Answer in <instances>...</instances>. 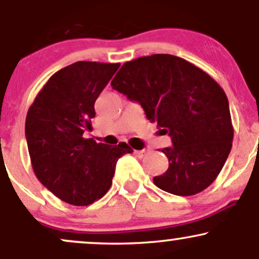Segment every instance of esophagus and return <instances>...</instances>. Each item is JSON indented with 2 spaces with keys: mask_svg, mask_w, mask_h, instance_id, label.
Returning a JSON list of instances; mask_svg holds the SVG:
<instances>
[{
  "mask_svg": "<svg viewBox=\"0 0 259 259\" xmlns=\"http://www.w3.org/2000/svg\"><path fill=\"white\" fill-rule=\"evenodd\" d=\"M134 153H135V156H138L139 158H142L144 156H146V154L148 153V150H140V151H134Z\"/></svg>",
  "mask_w": 259,
  "mask_h": 259,
  "instance_id": "esophagus-1",
  "label": "esophagus"
}]
</instances>
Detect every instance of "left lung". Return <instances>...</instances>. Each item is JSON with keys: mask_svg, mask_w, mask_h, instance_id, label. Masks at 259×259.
<instances>
[{"mask_svg": "<svg viewBox=\"0 0 259 259\" xmlns=\"http://www.w3.org/2000/svg\"><path fill=\"white\" fill-rule=\"evenodd\" d=\"M111 86L144 108L151 123L170 136L163 148L169 167L154 185L178 196L207 189L233 146L234 129L227 95L207 73L171 55L126 62Z\"/></svg>", "mask_w": 259, "mask_h": 259, "instance_id": "obj_1", "label": "left lung"}]
</instances>
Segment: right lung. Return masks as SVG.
I'll return each mask as SVG.
<instances>
[{
  "instance_id": "add662e5",
  "label": "right lung",
  "mask_w": 259,
  "mask_h": 259,
  "mask_svg": "<svg viewBox=\"0 0 259 259\" xmlns=\"http://www.w3.org/2000/svg\"><path fill=\"white\" fill-rule=\"evenodd\" d=\"M119 63L75 62L55 73L29 108L25 138L32 169L62 201L88 206L112 185L117 160L133 150L85 139L96 115L95 102Z\"/></svg>"
}]
</instances>
